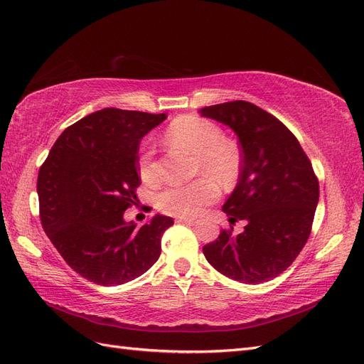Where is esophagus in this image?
I'll list each match as a JSON object with an SVG mask.
<instances>
[{
    "instance_id": "34e87169",
    "label": "esophagus",
    "mask_w": 364,
    "mask_h": 364,
    "mask_svg": "<svg viewBox=\"0 0 364 364\" xmlns=\"http://www.w3.org/2000/svg\"><path fill=\"white\" fill-rule=\"evenodd\" d=\"M176 223L193 226V225H196V220H194V218H178V220H176Z\"/></svg>"
}]
</instances>
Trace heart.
<instances>
[{
    "mask_svg": "<svg viewBox=\"0 0 364 364\" xmlns=\"http://www.w3.org/2000/svg\"><path fill=\"white\" fill-rule=\"evenodd\" d=\"M167 139L171 146L196 155V171L210 178L205 176L185 185L167 186L158 194L156 206L168 215L194 217L218 197V186L211 177L226 186L238 179L241 171L240 151L235 144L225 139L223 130L218 126L194 115L174 119L167 130ZM138 174L146 183L156 181L150 144H146L139 153Z\"/></svg>",
    "mask_w": 364,
    "mask_h": 364,
    "instance_id": "obj_1",
    "label": "heart"
}]
</instances>
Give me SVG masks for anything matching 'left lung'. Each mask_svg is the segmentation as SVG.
Masks as SVG:
<instances>
[{
  "label": "left lung",
  "mask_w": 364,
  "mask_h": 364,
  "mask_svg": "<svg viewBox=\"0 0 364 364\" xmlns=\"http://www.w3.org/2000/svg\"><path fill=\"white\" fill-rule=\"evenodd\" d=\"M200 115L235 132L241 147L238 183L223 205L241 234L222 230L203 255L225 277L261 284L277 278L299 255L311 232L318 182L299 141L278 118L249 102L200 109Z\"/></svg>",
  "instance_id": "left-lung-1"
}]
</instances>
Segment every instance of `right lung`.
Here are the masks:
<instances>
[{"label":"right lung","mask_w":364,"mask_h":364,"mask_svg":"<svg viewBox=\"0 0 364 364\" xmlns=\"http://www.w3.org/2000/svg\"><path fill=\"white\" fill-rule=\"evenodd\" d=\"M165 114L105 107L67 127L38 176L41 223L68 266L98 285H119L146 273L161 255L174 222L151 217L136 226L124 211L138 202L141 138Z\"/></svg>","instance_id":"right-lung-1"}]
</instances>
